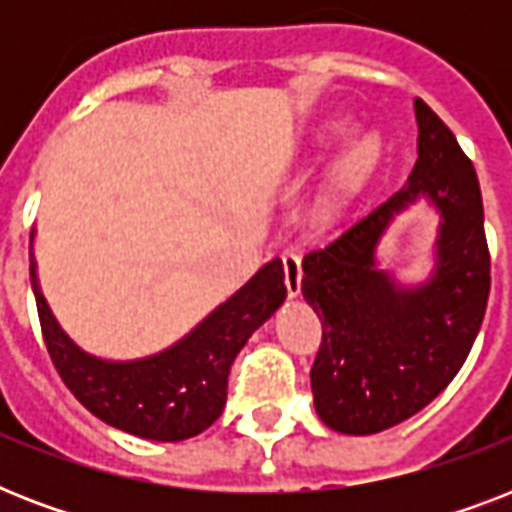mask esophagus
Listing matches in <instances>:
<instances>
[{
  "label": "esophagus",
  "instance_id": "esophagus-1",
  "mask_svg": "<svg viewBox=\"0 0 512 512\" xmlns=\"http://www.w3.org/2000/svg\"><path fill=\"white\" fill-rule=\"evenodd\" d=\"M281 263H284V284H287L289 297H297L300 295V284H303V260H300L295 249H287L281 255Z\"/></svg>",
  "mask_w": 512,
  "mask_h": 512
}]
</instances>
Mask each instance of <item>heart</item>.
Here are the masks:
<instances>
[{
  "instance_id": "1",
  "label": "heart",
  "mask_w": 512,
  "mask_h": 512,
  "mask_svg": "<svg viewBox=\"0 0 512 512\" xmlns=\"http://www.w3.org/2000/svg\"><path fill=\"white\" fill-rule=\"evenodd\" d=\"M356 132V124L345 119V116H332V119H324L311 130L308 135V146L313 151H324V148L340 146L345 140ZM377 154H380V143L372 135L356 140L353 146L345 151L340 162L335 167V175H332V199L337 193L350 191L353 185H358L364 180V175L374 167L377 162Z\"/></svg>"
}]
</instances>
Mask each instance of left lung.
<instances>
[{
  "label": "left lung",
  "mask_w": 512,
  "mask_h": 512,
  "mask_svg": "<svg viewBox=\"0 0 512 512\" xmlns=\"http://www.w3.org/2000/svg\"><path fill=\"white\" fill-rule=\"evenodd\" d=\"M417 164L409 183L303 260V297L321 319L311 369L316 412L337 433L388 430L460 372L484 321L492 257L473 162L425 100H414ZM425 195L439 209L437 268L401 288L376 268V244L398 211Z\"/></svg>",
  "instance_id": "8db88e82"
}]
</instances>
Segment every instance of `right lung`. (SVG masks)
<instances>
[{"instance_id": "1", "label": "right lung", "mask_w": 512, "mask_h": 512, "mask_svg": "<svg viewBox=\"0 0 512 512\" xmlns=\"http://www.w3.org/2000/svg\"><path fill=\"white\" fill-rule=\"evenodd\" d=\"M31 289L44 345L66 388L111 428L151 441L199 436L223 414L233 358L287 297L276 257L172 348L138 361H103L76 348L58 327L39 289L34 255Z\"/></svg>"}]
</instances>
